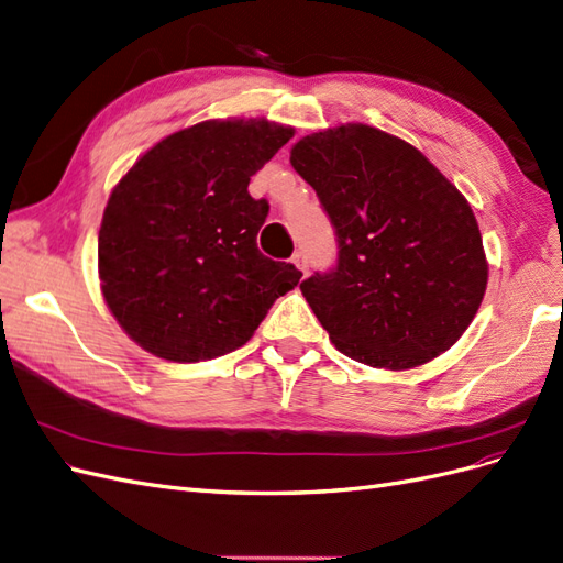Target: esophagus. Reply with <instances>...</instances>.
Returning <instances> with one entry per match:
<instances>
[{"label":"esophagus","mask_w":563,"mask_h":563,"mask_svg":"<svg viewBox=\"0 0 563 563\" xmlns=\"http://www.w3.org/2000/svg\"><path fill=\"white\" fill-rule=\"evenodd\" d=\"M294 265L302 272V275H308V269H310V265H308V255H305V251H296L294 253Z\"/></svg>","instance_id":"obj_1"}]
</instances>
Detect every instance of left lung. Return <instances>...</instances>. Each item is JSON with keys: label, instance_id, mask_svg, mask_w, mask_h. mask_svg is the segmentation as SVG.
Masks as SVG:
<instances>
[{"label": "left lung", "instance_id": "left-lung-1", "mask_svg": "<svg viewBox=\"0 0 563 563\" xmlns=\"http://www.w3.org/2000/svg\"><path fill=\"white\" fill-rule=\"evenodd\" d=\"M338 234V265L300 291L354 362L406 371L467 331L484 300L488 261L467 199L397 135L340 124L291 147Z\"/></svg>", "mask_w": 563, "mask_h": 563}]
</instances>
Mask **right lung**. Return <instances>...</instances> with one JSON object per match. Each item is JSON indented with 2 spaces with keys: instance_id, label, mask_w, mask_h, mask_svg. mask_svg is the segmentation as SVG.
Returning a JSON list of instances; mask_svg holds the SVG:
<instances>
[{
  "instance_id": "right-lung-1",
  "label": "right lung",
  "mask_w": 563,
  "mask_h": 563,
  "mask_svg": "<svg viewBox=\"0 0 563 563\" xmlns=\"http://www.w3.org/2000/svg\"><path fill=\"white\" fill-rule=\"evenodd\" d=\"M294 126L207 119L152 145L114 185L98 230L108 310L145 352L192 364L246 345L302 272L258 251L267 201L249 180Z\"/></svg>"
}]
</instances>
